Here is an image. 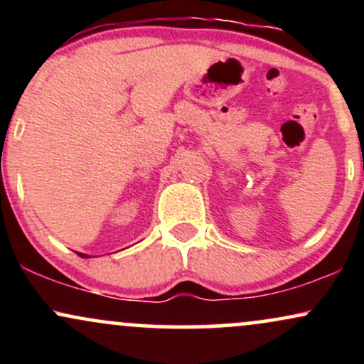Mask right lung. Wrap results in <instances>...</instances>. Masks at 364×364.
I'll return each mask as SVG.
<instances>
[{"label":"right lung","instance_id":"obj_1","mask_svg":"<svg viewBox=\"0 0 364 364\" xmlns=\"http://www.w3.org/2000/svg\"><path fill=\"white\" fill-rule=\"evenodd\" d=\"M78 255H80V257H87V255H82V253H78Z\"/></svg>","mask_w":364,"mask_h":364}]
</instances>
